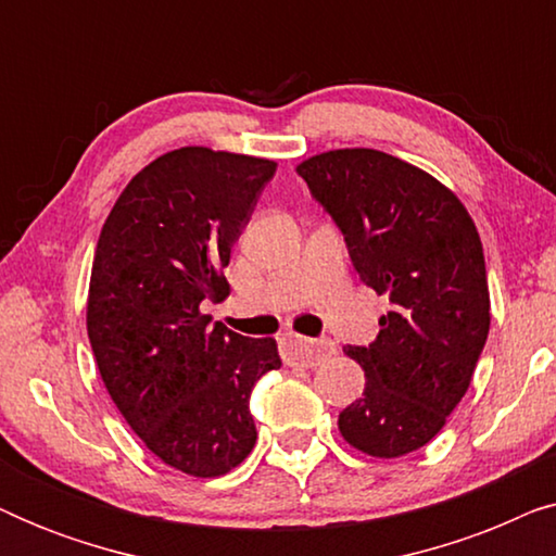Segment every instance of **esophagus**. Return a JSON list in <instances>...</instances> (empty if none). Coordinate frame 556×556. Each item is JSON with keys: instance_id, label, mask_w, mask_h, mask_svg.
<instances>
[{"instance_id": "esophagus-1", "label": "esophagus", "mask_w": 556, "mask_h": 556, "mask_svg": "<svg viewBox=\"0 0 556 556\" xmlns=\"http://www.w3.org/2000/svg\"><path fill=\"white\" fill-rule=\"evenodd\" d=\"M333 352H337V346L329 339L288 337L283 341V359L286 364H295V367H316L318 362L331 356Z\"/></svg>"}]
</instances>
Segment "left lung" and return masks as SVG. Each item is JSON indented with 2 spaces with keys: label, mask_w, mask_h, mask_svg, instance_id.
<instances>
[{
  "label": "left lung",
  "mask_w": 556,
  "mask_h": 556,
  "mask_svg": "<svg viewBox=\"0 0 556 556\" xmlns=\"http://www.w3.org/2000/svg\"><path fill=\"white\" fill-rule=\"evenodd\" d=\"M344 232L359 278L390 301L367 377L339 430L371 458L428 445L468 392L491 326L489 280L468 210L428 172L377 149H333L295 166Z\"/></svg>",
  "instance_id": "8db88e82"
}]
</instances>
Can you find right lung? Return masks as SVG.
<instances>
[{"mask_svg":"<svg viewBox=\"0 0 556 556\" xmlns=\"http://www.w3.org/2000/svg\"><path fill=\"white\" fill-rule=\"evenodd\" d=\"M276 166L207 147L166 151L128 181L96 245L86 324L105 390L159 460L194 478L248 458L250 392L280 367L276 339L202 314L230 293L223 270Z\"/></svg>","mask_w":556,"mask_h":556,"instance_id":"1","label":"right lung"}]
</instances>
